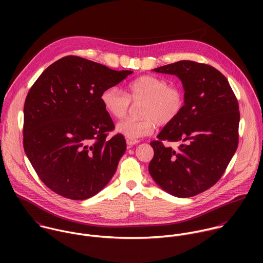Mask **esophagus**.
Here are the masks:
<instances>
[{"label":"esophagus","mask_w":263,"mask_h":263,"mask_svg":"<svg viewBox=\"0 0 263 263\" xmlns=\"http://www.w3.org/2000/svg\"><path fill=\"white\" fill-rule=\"evenodd\" d=\"M126 142H127V145L128 147H131L132 145L138 143V140L137 139H131V138H126Z\"/></svg>","instance_id":"obj_1"}]
</instances>
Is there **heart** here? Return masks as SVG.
I'll return each mask as SVG.
<instances>
[{
    "label": "heart",
    "mask_w": 263,
    "mask_h": 263,
    "mask_svg": "<svg viewBox=\"0 0 263 263\" xmlns=\"http://www.w3.org/2000/svg\"><path fill=\"white\" fill-rule=\"evenodd\" d=\"M107 114L114 119H123L132 103H140V118H129L117 126V131L126 138L137 139L151 135L160 126L176 122L185 108V92L179 85L158 76L146 74L131 81L126 92L118 86H108L100 96Z\"/></svg>",
    "instance_id": "1"
}]
</instances>
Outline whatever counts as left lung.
I'll list each match as a JSON object with an SVG mask.
<instances>
[{
  "label": "left lung",
  "mask_w": 263,
  "mask_h": 263,
  "mask_svg": "<svg viewBox=\"0 0 263 263\" xmlns=\"http://www.w3.org/2000/svg\"><path fill=\"white\" fill-rule=\"evenodd\" d=\"M176 74L185 90V108L151 141L148 172L162 190L190 198L212 187L223 175L238 145L239 106L223 74L211 65L181 60L153 69ZM164 140L184 141L178 150Z\"/></svg>",
  "instance_id": "left-lung-1"
}]
</instances>
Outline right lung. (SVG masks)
<instances>
[{"instance_id": "1", "label": "right lung", "mask_w": 263, "mask_h": 263, "mask_svg": "<svg viewBox=\"0 0 263 263\" xmlns=\"http://www.w3.org/2000/svg\"><path fill=\"white\" fill-rule=\"evenodd\" d=\"M79 56L52 63L30 88L24 105V149L51 191L85 200L115 175L126 151L100 96L131 74Z\"/></svg>"}]
</instances>
